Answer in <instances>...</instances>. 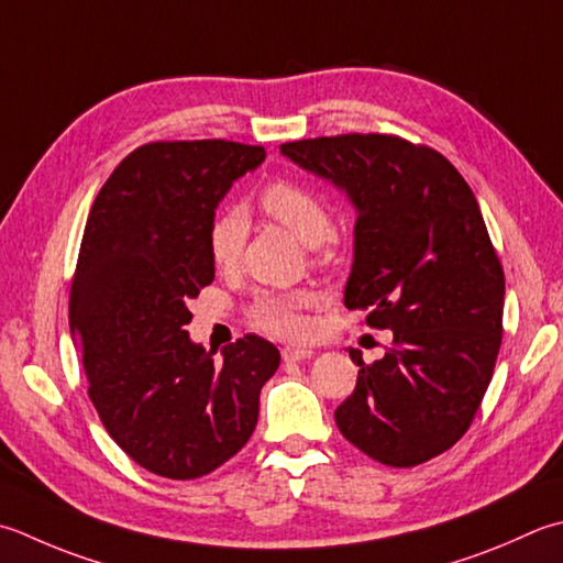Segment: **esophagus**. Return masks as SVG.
Returning a JSON list of instances; mask_svg holds the SVG:
<instances>
[{
  "mask_svg": "<svg viewBox=\"0 0 563 563\" xmlns=\"http://www.w3.org/2000/svg\"><path fill=\"white\" fill-rule=\"evenodd\" d=\"M310 356H312V351L310 349H302V346H285L283 349V361H288V363L305 361V358H310Z\"/></svg>",
  "mask_w": 563,
  "mask_h": 563,
  "instance_id": "obj_1",
  "label": "esophagus"
}]
</instances>
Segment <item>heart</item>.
Segmentation results:
<instances>
[{
	"label": "heart",
	"instance_id": "heart-1",
	"mask_svg": "<svg viewBox=\"0 0 563 563\" xmlns=\"http://www.w3.org/2000/svg\"><path fill=\"white\" fill-rule=\"evenodd\" d=\"M261 207L307 246L332 241V209L310 187L273 180L261 190ZM246 234L249 219L241 207H227L212 219L207 229V253L219 271L236 268ZM310 307H314L310 292H263L251 307V322L273 336L305 339L312 332L310 317L305 314Z\"/></svg>",
	"mask_w": 563,
	"mask_h": 563
}]
</instances>
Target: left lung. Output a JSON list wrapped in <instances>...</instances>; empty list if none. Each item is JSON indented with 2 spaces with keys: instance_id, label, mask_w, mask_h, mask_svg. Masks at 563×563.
Segmentation results:
<instances>
[{
  "instance_id": "8db88e82",
  "label": "left lung",
  "mask_w": 563,
  "mask_h": 563,
  "mask_svg": "<svg viewBox=\"0 0 563 563\" xmlns=\"http://www.w3.org/2000/svg\"><path fill=\"white\" fill-rule=\"evenodd\" d=\"M356 207L349 310L390 329L393 349L361 366L336 427L363 454L410 468L466 434L503 341L505 275L476 195L442 153L393 134L280 146Z\"/></svg>"
}]
</instances>
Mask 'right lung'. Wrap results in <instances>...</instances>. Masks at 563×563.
<instances>
[{
    "instance_id": "obj_1",
    "label": "right lung",
    "mask_w": 563,
    "mask_h": 563,
    "mask_svg": "<svg viewBox=\"0 0 563 563\" xmlns=\"http://www.w3.org/2000/svg\"><path fill=\"white\" fill-rule=\"evenodd\" d=\"M263 146L207 139L131 151L87 217L70 288V334L109 437L151 473L190 481L241 451L280 351L256 334L214 361L190 341L187 302L214 280L207 229Z\"/></svg>"
}]
</instances>
